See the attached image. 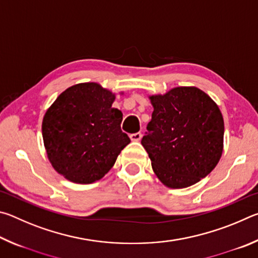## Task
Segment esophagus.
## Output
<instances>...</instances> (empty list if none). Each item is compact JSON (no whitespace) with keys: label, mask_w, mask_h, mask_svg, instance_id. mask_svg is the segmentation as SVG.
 I'll return each instance as SVG.
<instances>
[{"label":"esophagus","mask_w":258,"mask_h":258,"mask_svg":"<svg viewBox=\"0 0 258 258\" xmlns=\"http://www.w3.org/2000/svg\"><path fill=\"white\" fill-rule=\"evenodd\" d=\"M130 138H131V140H132V141H140V140H141V138H142V134L140 132L133 133V134L130 135Z\"/></svg>","instance_id":"esophagus-1"}]
</instances>
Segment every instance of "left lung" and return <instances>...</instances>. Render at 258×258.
Segmentation results:
<instances>
[{
    "instance_id": "obj_1",
    "label": "left lung",
    "mask_w": 258,
    "mask_h": 258,
    "mask_svg": "<svg viewBox=\"0 0 258 258\" xmlns=\"http://www.w3.org/2000/svg\"><path fill=\"white\" fill-rule=\"evenodd\" d=\"M149 99L154 112L141 145L156 176L171 189L196 184L215 168L223 152L220 108L196 86L173 87Z\"/></svg>"
}]
</instances>
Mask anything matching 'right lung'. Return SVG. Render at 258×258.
Here are the masks:
<instances>
[{
  "mask_svg": "<svg viewBox=\"0 0 258 258\" xmlns=\"http://www.w3.org/2000/svg\"><path fill=\"white\" fill-rule=\"evenodd\" d=\"M116 93L99 83L75 84L47 109L42 121L47 158L68 181L90 184L110 171L131 142L120 130L123 113L112 103Z\"/></svg>",
  "mask_w": 258,
  "mask_h": 258,
  "instance_id": "add662e5",
  "label": "right lung"
}]
</instances>
